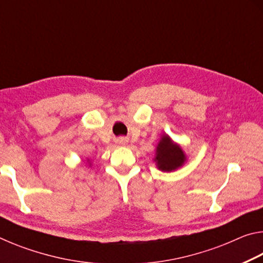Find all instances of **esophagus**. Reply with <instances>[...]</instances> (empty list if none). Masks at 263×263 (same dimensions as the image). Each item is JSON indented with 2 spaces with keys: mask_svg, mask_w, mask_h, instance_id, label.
Listing matches in <instances>:
<instances>
[{
  "mask_svg": "<svg viewBox=\"0 0 263 263\" xmlns=\"http://www.w3.org/2000/svg\"><path fill=\"white\" fill-rule=\"evenodd\" d=\"M122 141H124V139H122Z\"/></svg>",
  "mask_w": 263,
  "mask_h": 263,
  "instance_id": "obj_1",
  "label": "esophagus"
}]
</instances>
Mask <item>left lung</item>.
I'll return each instance as SVG.
<instances>
[{
	"instance_id": "obj_1",
	"label": "left lung",
	"mask_w": 263,
	"mask_h": 263,
	"mask_svg": "<svg viewBox=\"0 0 263 263\" xmlns=\"http://www.w3.org/2000/svg\"><path fill=\"white\" fill-rule=\"evenodd\" d=\"M153 161L159 171L169 173L183 166L186 161V155L181 145L164 133L160 138V141L155 147V157Z\"/></svg>"
}]
</instances>
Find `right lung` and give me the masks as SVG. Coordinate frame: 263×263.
I'll list each match as a JSON object with an SVG mask.
<instances>
[{"mask_svg":"<svg viewBox=\"0 0 263 263\" xmlns=\"http://www.w3.org/2000/svg\"><path fill=\"white\" fill-rule=\"evenodd\" d=\"M87 163L89 164V167H90V166H91V162H90V160H89V159H87Z\"/></svg>","mask_w":263,"mask_h":263,"instance_id":"1","label":"right lung"}]
</instances>
